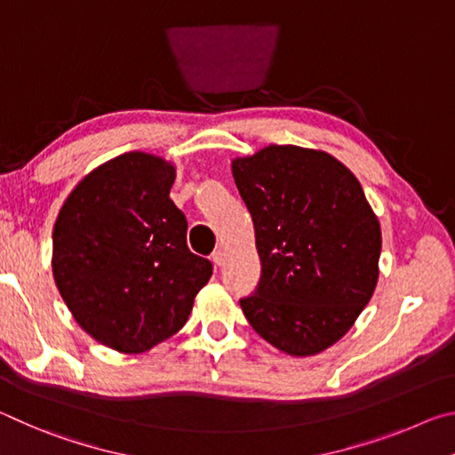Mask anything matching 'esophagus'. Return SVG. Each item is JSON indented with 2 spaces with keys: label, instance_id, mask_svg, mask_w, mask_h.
Segmentation results:
<instances>
[{
  "label": "esophagus",
  "instance_id": "esophagus-1",
  "mask_svg": "<svg viewBox=\"0 0 455 455\" xmlns=\"http://www.w3.org/2000/svg\"><path fill=\"white\" fill-rule=\"evenodd\" d=\"M212 263L217 265V267H222V265H225V251H222V249L214 251V252H212Z\"/></svg>",
  "mask_w": 455,
  "mask_h": 455
}]
</instances>
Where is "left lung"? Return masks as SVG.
I'll list each match as a JSON object with an SVG mask.
<instances>
[{
	"mask_svg": "<svg viewBox=\"0 0 455 455\" xmlns=\"http://www.w3.org/2000/svg\"><path fill=\"white\" fill-rule=\"evenodd\" d=\"M230 168L260 259L255 295L241 299L244 317L279 351L317 355L373 295L379 220L355 174L323 150L271 144Z\"/></svg>",
	"mask_w": 455,
	"mask_h": 455,
	"instance_id": "1",
	"label": "left lung"
}]
</instances>
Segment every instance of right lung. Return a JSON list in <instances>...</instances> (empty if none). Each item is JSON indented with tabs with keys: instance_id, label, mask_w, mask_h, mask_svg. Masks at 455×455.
I'll use <instances>...</instances> for the list:
<instances>
[{
	"instance_id": "add662e5",
	"label": "right lung",
	"mask_w": 455,
	"mask_h": 455,
	"mask_svg": "<svg viewBox=\"0 0 455 455\" xmlns=\"http://www.w3.org/2000/svg\"><path fill=\"white\" fill-rule=\"evenodd\" d=\"M176 168L148 152L108 160L76 184L53 225V281L78 325L120 353H144L182 329L211 260L187 246L171 200Z\"/></svg>"
}]
</instances>
